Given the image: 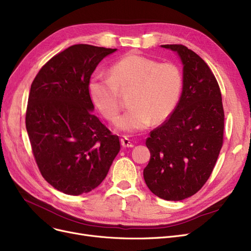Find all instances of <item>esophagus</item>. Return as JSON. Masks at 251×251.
Returning <instances> with one entry per match:
<instances>
[{"mask_svg": "<svg viewBox=\"0 0 251 251\" xmlns=\"http://www.w3.org/2000/svg\"><path fill=\"white\" fill-rule=\"evenodd\" d=\"M121 145L123 148H133V144L131 143V140L127 138L126 136H122L121 138Z\"/></svg>", "mask_w": 251, "mask_h": 251, "instance_id": "1", "label": "esophagus"}]
</instances>
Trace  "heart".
<instances>
[{
	"instance_id": "1",
	"label": "heart",
	"mask_w": 251,
	"mask_h": 251,
	"mask_svg": "<svg viewBox=\"0 0 251 251\" xmlns=\"http://www.w3.org/2000/svg\"><path fill=\"white\" fill-rule=\"evenodd\" d=\"M182 88V74L173 62L129 53L112 64L110 77L93 75L88 92L94 106L108 121L114 122L120 112V91L131 90L128 110L119 118L117 127L137 132L166 120L177 105Z\"/></svg>"
}]
</instances>
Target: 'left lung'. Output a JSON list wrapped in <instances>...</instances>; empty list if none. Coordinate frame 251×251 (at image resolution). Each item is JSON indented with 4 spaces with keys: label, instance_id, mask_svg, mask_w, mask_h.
<instances>
[{
    "label": "left lung",
    "instance_id": "1",
    "mask_svg": "<svg viewBox=\"0 0 251 251\" xmlns=\"http://www.w3.org/2000/svg\"><path fill=\"white\" fill-rule=\"evenodd\" d=\"M162 47L182 61V92L172 114L146 140L151 159L144 177L159 198L180 201L211 176L224 144L225 112L219 83L198 54L181 44Z\"/></svg>",
    "mask_w": 251,
    "mask_h": 251
}]
</instances>
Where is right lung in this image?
Listing matches in <instances>:
<instances>
[{"label":"right lung","mask_w":251,"mask_h":251,"mask_svg":"<svg viewBox=\"0 0 251 251\" xmlns=\"http://www.w3.org/2000/svg\"><path fill=\"white\" fill-rule=\"evenodd\" d=\"M117 49L73 45L54 55L30 86L25 126L42 176L78 196L99 187L120 151V139L93 115L91 75Z\"/></svg>","instance_id":"obj_1"}]
</instances>
